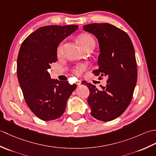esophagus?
<instances>
[{"label":"esophagus","instance_id":"obj_1","mask_svg":"<svg viewBox=\"0 0 156 156\" xmlns=\"http://www.w3.org/2000/svg\"><path fill=\"white\" fill-rule=\"evenodd\" d=\"M82 83V81L80 80H78L77 81H76V84H77L78 86H80Z\"/></svg>","mask_w":156,"mask_h":156}]
</instances>
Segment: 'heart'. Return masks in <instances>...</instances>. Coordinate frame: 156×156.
<instances>
[{"label": "heart", "instance_id": "1", "mask_svg": "<svg viewBox=\"0 0 156 156\" xmlns=\"http://www.w3.org/2000/svg\"><path fill=\"white\" fill-rule=\"evenodd\" d=\"M78 40L80 41V44H81L82 48L84 50H87L88 49L94 47L95 45V41L94 38L92 36L88 34H82L78 36ZM64 41H61L58 45L57 48V54L58 55H60L62 53L63 47H64ZM84 66L80 65L72 69V72L76 75H79L81 73V71L84 69Z\"/></svg>", "mask_w": 156, "mask_h": 156}]
</instances>
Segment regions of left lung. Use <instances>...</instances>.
<instances>
[{
  "instance_id": "left-lung-1",
  "label": "left lung",
  "mask_w": 156,
  "mask_h": 156,
  "mask_svg": "<svg viewBox=\"0 0 156 156\" xmlns=\"http://www.w3.org/2000/svg\"><path fill=\"white\" fill-rule=\"evenodd\" d=\"M83 28L94 35L99 43V68L94 73L108 76L107 86H101V90L90 83H83L90 90V114L98 120L110 121L123 113L133 98L137 79L133 45L124 31L108 23H92Z\"/></svg>"
}]
</instances>
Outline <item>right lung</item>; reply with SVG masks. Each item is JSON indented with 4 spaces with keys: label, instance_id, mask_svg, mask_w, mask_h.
Here are the masks:
<instances>
[{
    "label": "right lung",
    "instance_id": "right-lung-1",
    "mask_svg": "<svg viewBox=\"0 0 156 156\" xmlns=\"http://www.w3.org/2000/svg\"><path fill=\"white\" fill-rule=\"evenodd\" d=\"M78 25L41 27L23 41L16 63L20 87L26 104L41 120L51 121L64 113L66 102L76 84L52 80L48 69L58 60V44L78 29Z\"/></svg>",
    "mask_w": 156,
    "mask_h": 156
}]
</instances>
